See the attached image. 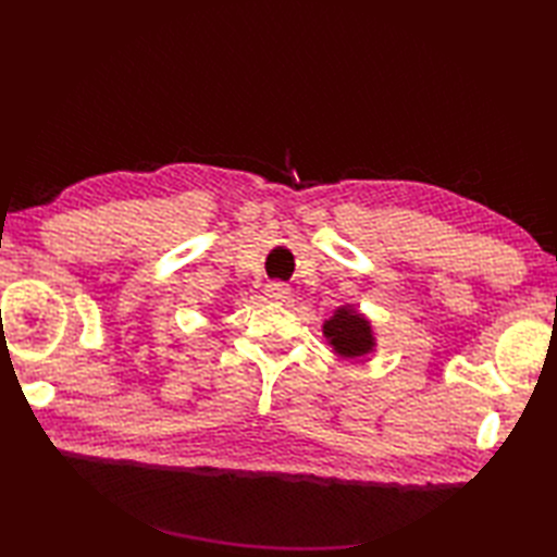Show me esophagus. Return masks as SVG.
Segmentation results:
<instances>
[{
	"mask_svg": "<svg viewBox=\"0 0 557 557\" xmlns=\"http://www.w3.org/2000/svg\"><path fill=\"white\" fill-rule=\"evenodd\" d=\"M265 297L270 301H287L289 287L285 285V282H270V285H265Z\"/></svg>",
	"mask_w": 557,
	"mask_h": 557,
	"instance_id": "esophagus-1",
	"label": "esophagus"
}]
</instances>
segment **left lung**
I'll return each instance as SVG.
<instances>
[{"label":"left lung","instance_id":"1","mask_svg":"<svg viewBox=\"0 0 557 557\" xmlns=\"http://www.w3.org/2000/svg\"><path fill=\"white\" fill-rule=\"evenodd\" d=\"M327 345L342 359H361L375 349V335L371 321L354 309L351 304L339 309L323 323Z\"/></svg>","mask_w":557,"mask_h":557}]
</instances>
